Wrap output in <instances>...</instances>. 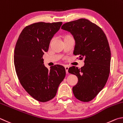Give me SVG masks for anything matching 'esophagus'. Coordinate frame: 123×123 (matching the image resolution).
Returning <instances> with one entry per match:
<instances>
[{
  "label": "esophagus",
  "instance_id": "1",
  "mask_svg": "<svg viewBox=\"0 0 123 123\" xmlns=\"http://www.w3.org/2000/svg\"><path fill=\"white\" fill-rule=\"evenodd\" d=\"M65 69L66 71V74H68V66H65Z\"/></svg>",
  "mask_w": 123,
  "mask_h": 123
}]
</instances>
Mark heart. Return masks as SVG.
<instances>
[{"mask_svg": "<svg viewBox=\"0 0 123 123\" xmlns=\"http://www.w3.org/2000/svg\"><path fill=\"white\" fill-rule=\"evenodd\" d=\"M68 36H69V35H66V36H65L64 37V39H65V38L68 37Z\"/></svg>", "mask_w": 123, "mask_h": 123, "instance_id": "1", "label": "heart"}]
</instances>
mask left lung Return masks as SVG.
<instances>
[{
	"label": "left lung",
	"instance_id": "left-lung-1",
	"mask_svg": "<svg viewBox=\"0 0 123 123\" xmlns=\"http://www.w3.org/2000/svg\"><path fill=\"white\" fill-rule=\"evenodd\" d=\"M61 28L74 36V54L78 55L80 60L84 59L80 68L74 66L68 68V72L78 79L72 87L73 93L77 99L90 102L104 88L109 78L111 51L108 40L100 27L86 19L65 23Z\"/></svg>",
	"mask_w": 123,
	"mask_h": 123
}]
</instances>
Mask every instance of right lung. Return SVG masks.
<instances>
[{"label":"right lung","mask_w":123,"mask_h":123,"mask_svg":"<svg viewBox=\"0 0 123 123\" xmlns=\"http://www.w3.org/2000/svg\"><path fill=\"white\" fill-rule=\"evenodd\" d=\"M62 22H38L26 26L16 43L14 52L15 69L21 85L32 97L46 102L56 95L65 77L63 66L44 64L43 56L49 49L51 39Z\"/></svg>","instance_id":"right-lung-1"}]
</instances>
